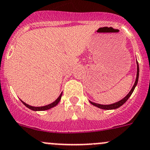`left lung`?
Listing matches in <instances>:
<instances>
[{"mask_svg": "<svg viewBox=\"0 0 150 150\" xmlns=\"http://www.w3.org/2000/svg\"><path fill=\"white\" fill-rule=\"evenodd\" d=\"M136 63H137V75H136V81H135V83H134V85H133V88H131L130 91L128 93V94H127V95L126 96V97H125L124 98H123L122 100H120V101L117 102V103H113V104H110V105H100V104H97V103H92V102L89 101L90 103H91V104H92L93 105L99 108L105 109V110H112V109H116V108H120V106L124 104V103H125L127 100H128L129 97L131 96L132 93L133 92V91H134L135 88H136V85H137V83H138V81H139V63H138V62H136Z\"/></svg>", "mask_w": 150, "mask_h": 150, "instance_id": "8db88e82", "label": "left lung"}]
</instances>
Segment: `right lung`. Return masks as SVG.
<instances>
[{"mask_svg":"<svg viewBox=\"0 0 150 150\" xmlns=\"http://www.w3.org/2000/svg\"><path fill=\"white\" fill-rule=\"evenodd\" d=\"M62 93L60 94V95H59V97H58V98L56 99V100H55L53 103H50V104L47 105L41 106V107H33V106H30V105H29L26 104L25 103H24V102L22 101V100H21V102L23 103V104L25 105L26 106V107L30 109V110H48V109L51 108L55 107V106H56V105H57L58 103H59V101L61 100V98H62Z\"/></svg>","mask_w":150,"mask_h":150,"instance_id":"obj_1","label":"right lung"}]
</instances>
